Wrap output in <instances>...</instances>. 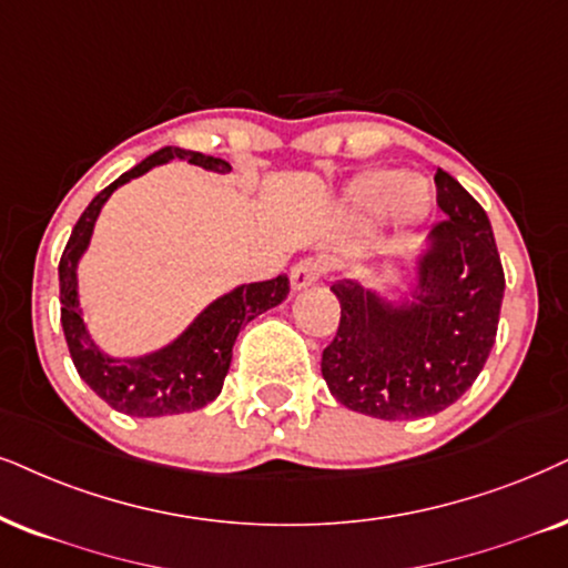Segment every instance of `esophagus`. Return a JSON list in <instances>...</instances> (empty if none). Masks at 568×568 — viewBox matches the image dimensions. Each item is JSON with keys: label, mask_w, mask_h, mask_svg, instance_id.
I'll use <instances>...</instances> for the list:
<instances>
[{"label": "esophagus", "mask_w": 568, "mask_h": 568, "mask_svg": "<svg viewBox=\"0 0 568 568\" xmlns=\"http://www.w3.org/2000/svg\"><path fill=\"white\" fill-rule=\"evenodd\" d=\"M325 275V262L320 260H301L293 264L291 270V285L293 291H304L308 285H314L317 280Z\"/></svg>", "instance_id": "esophagus-1"}]
</instances>
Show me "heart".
Here are the masks:
<instances>
[{
    "instance_id": "b5f03b06",
    "label": "heart",
    "mask_w": 568,
    "mask_h": 568,
    "mask_svg": "<svg viewBox=\"0 0 568 568\" xmlns=\"http://www.w3.org/2000/svg\"><path fill=\"white\" fill-rule=\"evenodd\" d=\"M348 204L367 217L390 210L398 222H419L429 212L433 193L422 178H404L396 170H372L351 185Z\"/></svg>"
}]
</instances>
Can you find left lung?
<instances>
[{"label": "left lung", "mask_w": 568, "mask_h": 568, "mask_svg": "<svg viewBox=\"0 0 568 568\" xmlns=\"http://www.w3.org/2000/svg\"><path fill=\"white\" fill-rule=\"evenodd\" d=\"M445 220L427 235L408 298L387 301L356 280L329 285L341 325L322 351L337 404L385 422L419 419L469 390L498 333L506 277L490 220L475 196L435 172Z\"/></svg>", "instance_id": "left-lung-1"}]
</instances>
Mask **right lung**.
I'll use <instances>...</instances> for the list:
<instances>
[{
    "label": "right lung",
    "mask_w": 568,
    "mask_h": 568,
    "mask_svg": "<svg viewBox=\"0 0 568 568\" xmlns=\"http://www.w3.org/2000/svg\"><path fill=\"white\" fill-rule=\"evenodd\" d=\"M170 160H185L212 172H231V164L217 160V156L189 152L181 146L160 149L91 199L81 220L75 222L60 260V320L78 375L114 412L128 416L185 414L212 404L220 396L222 383L231 369L233 346L241 327L256 314L283 304L291 291L288 275H277L275 280H264V283L239 285V288L212 301L175 341L146 356L114 358L93 343L83 322L81 304H78V262L89 248L93 225H97L106 199L123 183Z\"/></svg>",
    "instance_id": "add662e5"
}]
</instances>
